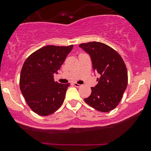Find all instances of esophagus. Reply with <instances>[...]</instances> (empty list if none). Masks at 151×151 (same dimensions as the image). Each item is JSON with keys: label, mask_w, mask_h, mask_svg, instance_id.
<instances>
[{"label": "esophagus", "mask_w": 151, "mask_h": 151, "mask_svg": "<svg viewBox=\"0 0 151 151\" xmlns=\"http://www.w3.org/2000/svg\"><path fill=\"white\" fill-rule=\"evenodd\" d=\"M74 86H75V87H77V88H80V87L82 86L81 85L78 84V83H74Z\"/></svg>", "instance_id": "1"}]
</instances>
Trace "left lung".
Listing matches in <instances>:
<instances>
[{"label":"left lung","instance_id":"8db88e82","mask_svg":"<svg viewBox=\"0 0 151 151\" xmlns=\"http://www.w3.org/2000/svg\"><path fill=\"white\" fill-rule=\"evenodd\" d=\"M80 47L91 55L93 68L100 74L98 84L91 88L85 101L100 112H109L119 104L127 87L126 64L118 52L104 43L88 42Z\"/></svg>","mask_w":151,"mask_h":151}]
</instances>
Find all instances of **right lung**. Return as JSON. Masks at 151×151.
I'll return each mask as SVG.
<instances>
[{"mask_svg":"<svg viewBox=\"0 0 151 151\" xmlns=\"http://www.w3.org/2000/svg\"><path fill=\"white\" fill-rule=\"evenodd\" d=\"M73 45L42 47L29 55L19 77V88L29 107L42 116L54 113L63 103L69 83L55 82L54 74L60 69Z\"/></svg>","mask_w":151,"mask_h":151,"instance_id":"right-lung-1","label":"right lung"}]
</instances>
